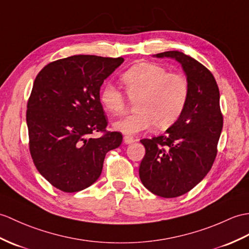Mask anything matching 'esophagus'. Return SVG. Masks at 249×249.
<instances>
[{"label": "esophagus", "instance_id": "1", "mask_svg": "<svg viewBox=\"0 0 249 249\" xmlns=\"http://www.w3.org/2000/svg\"><path fill=\"white\" fill-rule=\"evenodd\" d=\"M137 140L135 138H132V137H129V136H125L124 137V142H125V144H131V143H134V142H136Z\"/></svg>", "mask_w": 249, "mask_h": 249}]
</instances>
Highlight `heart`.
Instances as JSON below:
<instances>
[{"instance_id":"1","label":"heart","mask_w":249,"mask_h":249,"mask_svg":"<svg viewBox=\"0 0 249 249\" xmlns=\"http://www.w3.org/2000/svg\"><path fill=\"white\" fill-rule=\"evenodd\" d=\"M121 79L127 94L137 100L138 111L114 121L112 127L124 135L135 136L151 129L169 128L180 118L187 106L190 85L187 77L170 73L166 68L154 62H141L125 71ZM103 107L113 115L122 114L127 98L114 84L108 82L100 93Z\"/></svg>"}]
</instances>
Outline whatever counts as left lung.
Segmentation results:
<instances>
[{"label": "left lung", "instance_id": "obj_1", "mask_svg": "<svg viewBox=\"0 0 249 249\" xmlns=\"http://www.w3.org/2000/svg\"><path fill=\"white\" fill-rule=\"evenodd\" d=\"M181 65L190 85L187 106L164 135L143 139L145 155L139 175L152 193L164 198L186 194L210 171L223 128L219 91L212 73L182 52L156 54Z\"/></svg>", "mask_w": 249, "mask_h": 249}]
</instances>
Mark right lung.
Listing matches in <instances>:
<instances>
[{"instance_id":"right-lung-1","label":"right lung","mask_w":249,"mask_h":249,"mask_svg":"<svg viewBox=\"0 0 249 249\" xmlns=\"http://www.w3.org/2000/svg\"><path fill=\"white\" fill-rule=\"evenodd\" d=\"M124 59L74 55L45 66L27 103L26 123L34 163L52 186L78 192L101 176L104 159L122 143L118 131H105L100 90Z\"/></svg>"}]
</instances>
